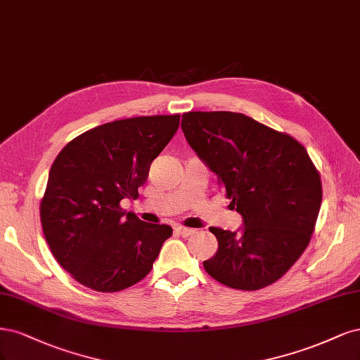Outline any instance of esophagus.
Segmentation results:
<instances>
[{
	"mask_svg": "<svg viewBox=\"0 0 360 360\" xmlns=\"http://www.w3.org/2000/svg\"><path fill=\"white\" fill-rule=\"evenodd\" d=\"M175 231H176V233H178L179 236H182V238H188V236H191V235L194 233L193 229L184 227V226H176V227H175Z\"/></svg>",
	"mask_w": 360,
	"mask_h": 360,
	"instance_id": "obj_1",
	"label": "esophagus"
}]
</instances>
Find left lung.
Wrapping results in <instances>:
<instances>
[{
	"instance_id": "left-lung-1",
	"label": "left lung",
	"mask_w": 360,
	"mask_h": 360,
	"mask_svg": "<svg viewBox=\"0 0 360 360\" xmlns=\"http://www.w3.org/2000/svg\"><path fill=\"white\" fill-rule=\"evenodd\" d=\"M181 129L242 217L235 231L210 227L218 250L205 271L239 290L280 280L302 256L320 211L321 181L307 149L233 112L184 113Z\"/></svg>"
}]
</instances>
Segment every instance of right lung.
<instances>
[{
    "label": "right lung",
    "instance_id": "right-lung-1",
    "mask_svg": "<svg viewBox=\"0 0 360 360\" xmlns=\"http://www.w3.org/2000/svg\"><path fill=\"white\" fill-rule=\"evenodd\" d=\"M178 127L179 115L108 122L73 139L55 158L40 203L43 233L80 284L120 292L153 269L172 227L145 223L120 203L136 199Z\"/></svg>",
    "mask_w": 360,
    "mask_h": 360
}]
</instances>
